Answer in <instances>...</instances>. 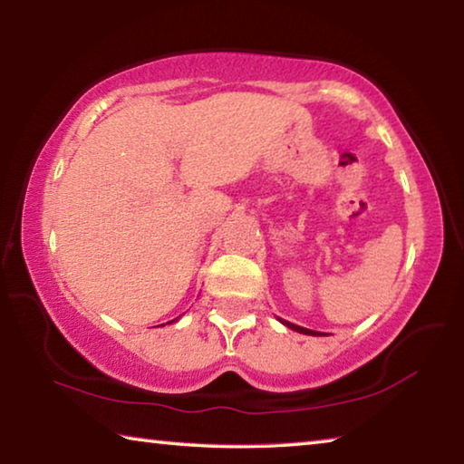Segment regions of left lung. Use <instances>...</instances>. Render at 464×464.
Segmentation results:
<instances>
[{
	"instance_id": "obj_1",
	"label": "left lung",
	"mask_w": 464,
	"mask_h": 464,
	"mask_svg": "<svg viewBox=\"0 0 464 464\" xmlns=\"http://www.w3.org/2000/svg\"><path fill=\"white\" fill-rule=\"evenodd\" d=\"M282 324H285L286 327H290V329H295V332H298V334H307V335H321L319 332H313V329H307V327H301V325H295V324H288V321H285V319H280Z\"/></svg>"
}]
</instances>
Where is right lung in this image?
Masks as SVG:
<instances>
[{"label": "right lung", "instance_id": "obj_1", "mask_svg": "<svg viewBox=\"0 0 464 464\" xmlns=\"http://www.w3.org/2000/svg\"><path fill=\"white\" fill-rule=\"evenodd\" d=\"M171 321H176V319H171ZM171 321H168V324H171Z\"/></svg>", "mask_w": 464, "mask_h": 464}]
</instances>
